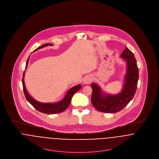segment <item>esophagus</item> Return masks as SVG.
I'll return each instance as SVG.
<instances>
[{
	"label": "esophagus",
	"mask_w": 159,
	"mask_h": 159,
	"mask_svg": "<svg viewBox=\"0 0 159 159\" xmlns=\"http://www.w3.org/2000/svg\"><path fill=\"white\" fill-rule=\"evenodd\" d=\"M92 81V77L91 76H86L83 80V84H90Z\"/></svg>",
	"instance_id": "obj_1"
}]
</instances>
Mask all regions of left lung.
I'll return each mask as SVG.
<instances>
[{"instance_id":"1","label":"left lung","mask_w":159,"mask_h":159,"mask_svg":"<svg viewBox=\"0 0 159 159\" xmlns=\"http://www.w3.org/2000/svg\"><path fill=\"white\" fill-rule=\"evenodd\" d=\"M127 65L125 83L122 90L116 95L104 93L101 87L92 83L91 101L93 107L101 112L116 113L125 107L136 92L139 80V69L137 61L132 52L126 48L121 54Z\"/></svg>"}]
</instances>
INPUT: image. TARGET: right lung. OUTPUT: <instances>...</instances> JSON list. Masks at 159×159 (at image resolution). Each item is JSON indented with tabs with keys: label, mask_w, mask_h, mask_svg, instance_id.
<instances>
[{
	"label": "right lung",
	"mask_w": 159,
	"mask_h": 159,
	"mask_svg": "<svg viewBox=\"0 0 159 159\" xmlns=\"http://www.w3.org/2000/svg\"><path fill=\"white\" fill-rule=\"evenodd\" d=\"M48 45H53L52 43L43 44V45L37 48L35 50H34V52L36 51L38 49L45 47L46 46H48ZM29 58H30V57L27 61L25 69L27 67V66H28ZM24 76H25V72H24L23 76H22V86H23V90H24V95L25 96L26 99L36 109H37L38 111L43 113V114H59V113H61V112L64 111L67 109V107L69 106V105L70 104L73 95L81 88V84L73 87L67 92L65 97L60 101H58L57 102L43 103V102H41L35 100L34 98H33L29 95V93L26 89L25 86Z\"/></svg>",
	"instance_id": "add662e5"
}]
</instances>
